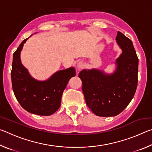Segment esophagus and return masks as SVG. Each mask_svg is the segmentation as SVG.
Returning a JSON list of instances; mask_svg holds the SVG:
<instances>
[{"mask_svg": "<svg viewBox=\"0 0 152 152\" xmlns=\"http://www.w3.org/2000/svg\"><path fill=\"white\" fill-rule=\"evenodd\" d=\"M77 66H78V68L79 70H80V69L83 68L84 66V62L83 61H80L77 64Z\"/></svg>", "mask_w": 152, "mask_h": 152, "instance_id": "obj_1", "label": "esophagus"}]
</instances>
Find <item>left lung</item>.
Wrapping results in <instances>:
<instances>
[{"instance_id": "left-lung-1", "label": "left lung", "mask_w": 152, "mask_h": 152, "mask_svg": "<svg viewBox=\"0 0 152 152\" xmlns=\"http://www.w3.org/2000/svg\"><path fill=\"white\" fill-rule=\"evenodd\" d=\"M116 39L123 52L117 59L114 74L106 75L93 69L78 74L87 106L97 116L119 115L129 104L137 88L138 58L132 41L120 31Z\"/></svg>"}]
</instances>
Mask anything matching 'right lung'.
<instances>
[{
	"instance_id": "add662e5",
	"label": "right lung",
	"mask_w": 152,
	"mask_h": 152,
	"mask_svg": "<svg viewBox=\"0 0 152 152\" xmlns=\"http://www.w3.org/2000/svg\"><path fill=\"white\" fill-rule=\"evenodd\" d=\"M24 39L13 53L11 80L15 96L23 108L33 114L48 116L57 110L68 81L76 76L73 67L56 72L45 81H37L22 65L20 53Z\"/></svg>"
}]
</instances>
